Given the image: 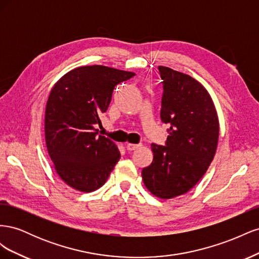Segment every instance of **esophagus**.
<instances>
[{
  "label": "esophagus",
  "mask_w": 259,
  "mask_h": 259,
  "mask_svg": "<svg viewBox=\"0 0 259 259\" xmlns=\"http://www.w3.org/2000/svg\"><path fill=\"white\" fill-rule=\"evenodd\" d=\"M142 145H138V144H126V149L128 151H133V150H136V149H138Z\"/></svg>",
  "instance_id": "obj_1"
}]
</instances>
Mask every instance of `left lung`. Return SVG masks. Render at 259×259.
I'll list each match as a JSON object with an SVG mask.
<instances>
[{
    "label": "left lung",
    "mask_w": 259,
    "mask_h": 259,
    "mask_svg": "<svg viewBox=\"0 0 259 259\" xmlns=\"http://www.w3.org/2000/svg\"><path fill=\"white\" fill-rule=\"evenodd\" d=\"M163 79L161 120L169 125L166 146L151 144L153 160L142 170L147 189L160 199L187 193L213 161L219 120L207 90L198 80L159 66Z\"/></svg>",
    "instance_id": "8db88e82"
}]
</instances>
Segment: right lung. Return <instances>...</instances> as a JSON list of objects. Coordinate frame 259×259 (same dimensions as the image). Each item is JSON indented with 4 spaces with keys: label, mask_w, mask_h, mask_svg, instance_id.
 Here are the masks:
<instances>
[{
    "label": "right lung",
    "mask_w": 259,
    "mask_h": 259,
    "mask_svg": "<svg viewBox=\"0 0 259 259\" xmlns=\"http://www.w3.org/2000/svg\"><path fill=\"white\" fill-rule=\"evenodd\" d=\"M134 72L94 65L72 69L54 84L45 109V143L53 166L69 187L92 192L103 186L120 160L95 125L108 110L115 86Z\"/></svg>",
    "instance_id": "right-lung-1"
}]
</instances>
